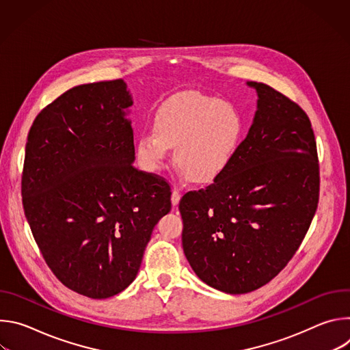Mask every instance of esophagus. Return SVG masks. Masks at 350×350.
Wrapping results in <instances>:
<instances>
[{"label":"esophagus","mask_w":350,"mask_h":350,"mask_svg":"<svg viewBox=\"0 0 350 350\" xmlns=\"http://www.w3.org/2000/svg\"><path fill=\"white\" fill-rule=\"evenodd\" d=\"M180 199H181V192L178 189H173L172 191V205L177 206L178 202H180Z\"/></svg>","instance_id":"esophagus-1"}]
</instances>
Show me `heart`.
<instances>
[{
	"label": "heart",
	"instance_id": "heart-1",
	"mask_svg": "<svg viewBox=\"0 0 350 350\" xmlns=\"http://www.w3.org/2000/svg\"><path fill=\"white\" fill-rule=\"evenodd\" d=\"M241 137L242 119L232 105L189 92L158 109L154 130H144L135 141V155L142 169L158 173L174 148L180 176L209 183L228 167Z\"/></svg>",
	"mask_w": 350,
	"mask_h": 350
}]
</instances>
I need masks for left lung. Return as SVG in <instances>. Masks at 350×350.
<instances>
[{
  "label": "left lung",
  "instance_id": "1",
  "mask_svg": "<svg viewBox=\"0 0 350 350\" xmlns=\"http://www.w3.org/2000/svg\"><path fill=\"white\" fill-rule=\"evenodd\" d=\"M258 94L251 129L228 167L178 209L184 255L209 286L252 292L271 281L301 246L319 204L313 129L301 107L274 88Z\"/></svg>",
  "mask_w": 350,
  "mask_h": 350
}]
</instances>
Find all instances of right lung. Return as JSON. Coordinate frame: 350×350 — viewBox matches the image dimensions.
Instances as JSON below:
<instances>
[{"instance_id":"obj_1","label":"right lung","mask_w":350,"mask_h":350,"mask_svg":"<svg viewBox=\"0 0 350 350\" xmlns=\"http://www.w3.org/2000/svg\"><path fill=\"white\" fill-rule=\"evenodd\" d=\"M131 105L123 80L76 85L38 113L27 137L22 196L33 237L57 278L92 299L134 281L172 209L169 184L133 166Z\"/></svg>"}]
</instances>
